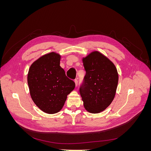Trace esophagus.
I'll use <instances>...</instances> for the list:
<instances>
[{"label": "esophagus", "mask_w": 151, "mask_h": 151, "mask_svg": "<svg viewBox=\"0 0 151 151\" xmlns=\"http://www.w3.org/2000/svg\"><path fill=\"white\" fill-rule=\"evenodd\" d=\"M74 83H75V84H76V86H77V84H78V80H77V79H75V80H74Z\"/></svg>", "instance_id": "34e87169"}]
</instances>
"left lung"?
Instances as JSON below:
<instances>
[{
    "label": "left lung",
    "mask_w": 151,
    "mask_h": 151,
    "mask_svg": "<svg viewBox=\"0 0 151 151\" xmlns=\"http://www.w3.org/2000/svg\"><path fill=\"white\" fill-rule=\"evenodd\" d=\"M86 70L79 91L87 111H104L115 98L118 82L115 65L102 53L93 52L83 58Z\"/></svg>",
    "instance_id": "obj_1"
}]
</instances>
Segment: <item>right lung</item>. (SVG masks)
Segmentation results:
<instances>
[{"label":"right lung","mask_w":151,"mask_h":151,"mask_svg":"<svg viewBox=\"0 0 151 151\" xmlns=\"http://www.w3.org/2000/svg\"><path fill=\"white\" fill-rule=\"evenodd\" d=\"M60 61V55L49 53L32 63L28 74L32 99L41 110L48 114L60 111L67 95L75 88V83L66 76Z\"/></svg>","instance_id":"add662e5"}]
</instances>
